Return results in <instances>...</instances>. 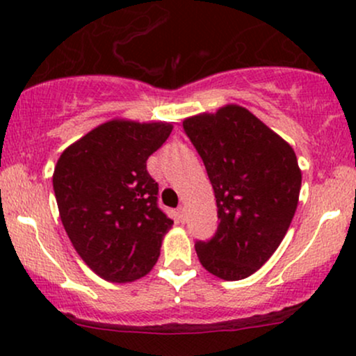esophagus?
Returning <instances> with one entry per match:
<instances>
[{
	"label": "esophagus",
	"instance_id": "34e87169",
	"mask_svg": "<svg viewBox=\"0 0 356 356\" xmlns=\"http://www.w3.org/2000/svg\"><path fill=\"white\" fill-rule=\"evenodd\" d=\"M177 212H179V218L184 219V214H186V207L181 206V207H179V209H177Z\"/></svg>",
	"mask_w": 356,
	"mask_h": 356
}]
</instances>
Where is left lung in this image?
Masks as SVG:
<instances>
[{
  "label": "left lung",
  "mask_w": 356,
  "mask_h": 356,
  "mask_svg": "<svg viewBox=\"0 0 356 356\" xmlns=\"http://www.w3.org/2000/svg\"><path fill=\"white\" fill-rule=\"evenodd\" d=\"M214 189L219 226L195 244L199 261L226 281L251 276L288 232L301 189L293 147L254 113L227 104L184 118Z\"/></svg>",
  "instance_id": "8db88e82"
}]
</instances>
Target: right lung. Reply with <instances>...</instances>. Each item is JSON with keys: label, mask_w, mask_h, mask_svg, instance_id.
Listing matches in <instances>:
<instances>
[{"label": "right lung", "mask_w": 356, "mask_h": 356, "mask_svg": "<svg viewBox=\"0 0 356 356\" xmlns=\"http://www.w3.org/2000/svg\"><path fill=\"white\" fill-rule=\"evenodd\" d=\"M170 122L112 118L60 155L53 191L61 224L85 264L110 283H132L155 266L172 220L157 207L147 159Z\"/></svg>", "instance_id": "obj_1"}]
</instances>
